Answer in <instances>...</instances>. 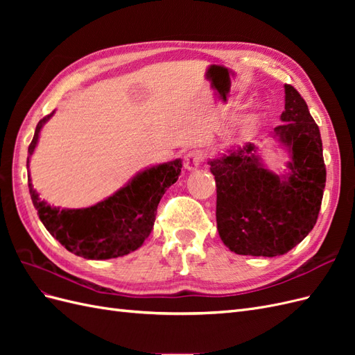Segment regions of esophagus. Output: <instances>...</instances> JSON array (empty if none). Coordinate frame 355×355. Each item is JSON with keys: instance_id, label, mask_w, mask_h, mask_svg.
<instances>
[{"instance_id": "esophagus-1", "label": "esophagus", "mask_w": 355, "mask_h": 355, "mask_svg": "<svg viewBox=\"0 0 355 355\" xmlns=\"http://www.w3.org/2000/svg\"><path fill=\"white\" fill-rule=\"evenodd\" d=\"M201 161H202V155H201L198 151H192V153H188V154L185 155L184 166H185L187 170L194 171V170L200 168Z\"/></svg>"}]
</instances>
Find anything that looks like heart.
Wrapping results in <instances>:
<instances>
[{"label": "heart", "instance_id": "obj_1", "mask_svg": "<svg viewBox=\"0 0 355 355\" xmlns=\"http://www.w3.org/2000/svg\"><path fill=\"white\" fill-rule=\"evenodd\" d=\"M261 120V110L259 108H254L253 111H250V112H247L244 116H243V120H241V123H240V128L241 130L244 132V130H250L252 127H254L256 125V123Z\"/></svg>", "mask_w": 355, "mask_h": 355}]
</instances>
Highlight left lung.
Segmentation results:
<instances>
[{"label":"left lung","instance_id":"obj_1","mask_svg":"<svg viewBox=\"0 0 355 355\" xmlns=\"http://www.w3.org/2000/svg\"><path fill=\"white\" fill-rule=\"evenodd\" d=\"M282 125L271 137L288 155L283 173L263 163L247 142L210 157L216 182L219 237L237 254L274 257L287 253L314 228L326 187L323 144L306 102L284 84Z\"/></svg>","mask_w":355,"mask_h":355}]
</instances>
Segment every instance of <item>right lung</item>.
I'll list each match as a JSON object with an SVG mask.
<instances>
[{
    "label": "right lung",
    "mask_w": 355,
    "mask_h": 355,
    "mask_svg": "<svg viewBox=\"0 0 355 355\" xmlns=\"http://www.w3.org/2000/svg\"><path fill=\"white\" fill-rule=\"evenodd\" d=\"M55 115L53 111L37 124L28 148L29 158L38 145L42 127ZM182 159L149 166L90 207L60 209L41 200L28 176L29 194L46 230L71 253L92 261H105L137 250L149 237L159 200L180 176Z\"/></svg>",
    "instance_id": "obj_1"
}]
</instances>
